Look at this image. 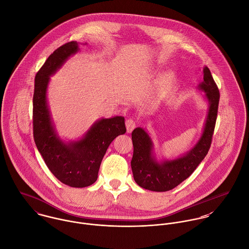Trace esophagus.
Masks as SVG:
<instances>
[{"label": "esophagus", "mask_w": 249, "mask_h": 249, "mask_svg": "<svg viewBox=\"0 0 249 249\" xmlns=\"http://www.w3.org/2000/svg\"><path fill=\"white\" fill-rule=\"evenodd\" d=\"M136 127V122L133 120V119H127L126 120V129H127V132L128 133H131Z\"/></svg>", "instance_id": "1"}]
</instances>
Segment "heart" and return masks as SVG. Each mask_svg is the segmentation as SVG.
<instances>
[{
	"instance_id": "1",
	"label": "heart",
	"mask_w": 249,
	"mask_h": 249,
	"mask_svg": "<svg viewBox=\"0 0 249 249\" xmlns=\"http://www.w3.org/2000/svg\"><path fill=\"white\" fill-rule=\"evenodd\" d=\"M172 78H173V75H168V77L166 78V80H167V81H170Z\"/></svg>"
}]
</instances>
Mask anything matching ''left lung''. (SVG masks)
I'll use <instances>...</instances> for the list:
<instances>
[{
  "label": "left lung",
  "mask_w": 249,
  "mask_h": 249,
  "mask_svg": "<svg viewBox=\"0 0 249 249\" xmlns=\"http://www.w3.org/2000/svg\"><path fill=\"white\" fill-rule=\"evenodd\" d=\"M197 89L205 92L208 113L198 142L184 155L159 161L155 157L154 143L148 133L141 127L133 131L134 154L131 166L134 179L140 187L153 192L170 191L189 178L208 154L217 116L219 90L207 66L203 68V81Z\"/></svg>",
  "instance_id": "obj_1"
}]
</instances>
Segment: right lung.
<instances>
[{"mask_svg": "<svg viewBox=\"0 0 249 249\" xmlns=\"http://www.w3.org/2000/svg\"><path fill=\"white\" fill-rule=\"evenodd\" d=\"M77 41L57 48L36 75L34 92V139L46 165L61 183L72 188H85L98 178L100 164L111 142L126 133L123 116L102 118L78 141L64 142L55 130L47 100V89L53 76L77 52Z\"/></svg>", "mask_w": 249, "mask_h": 249, "instance_id": "1", "label": "right lung"}]
</instances>
